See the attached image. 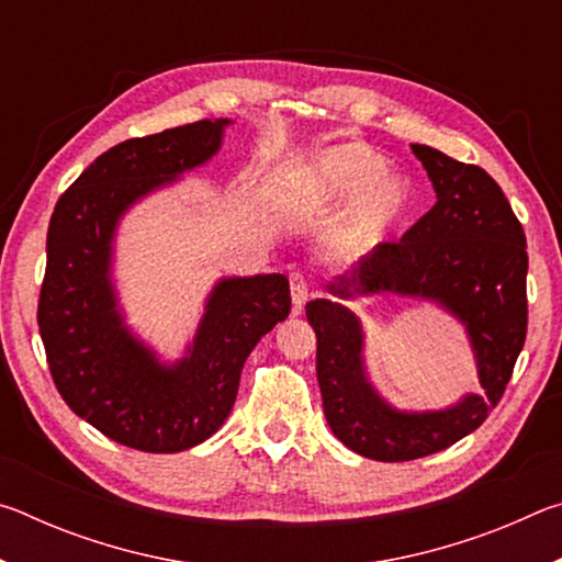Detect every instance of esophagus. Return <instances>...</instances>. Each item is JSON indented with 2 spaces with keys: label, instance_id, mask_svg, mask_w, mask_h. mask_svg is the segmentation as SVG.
Wrapping results in <instances>:
<instances>
[{
  "label": "esophagus",
  "instance_id": "34e87169",
  "mask_svg": "<svg viewBox=\"0 0 562 562\" xmlns=\"http://www.w3.org/2000/svg\"><path fill=\"white\" fill-rule=\"evenodd\" d=\"M310 292H312V288H310V282L304 280V274L302 272H292L290 274V294H292V304H294V310H302V304L310 300Z\"/></svg>",
  "mask_w": 562,
  "mask_h": 562
}]
</instances>
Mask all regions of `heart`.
<instances>
[{"instance_id":"obj_1","label":"heart","mask_w":562,"mask_h":562,"mask_svg":"<svg viewBox=\"0 0 562 562\" xmlns=\"http://www.w3.org/2000/svg\"><path fill=\"white\" fill-rule=\"evenodd\" d=\"M386 160L361 144L335 146L310 168L307 195L317 203H347L357 198L345 227L349 245H372L412 211L408 180L384 173Z\"/></svg>"}]
</instances>
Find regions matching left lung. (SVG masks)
<instances>
[{"label": "left lung", "instance_id": "left-lung-1", "mask_svg": "<svg viewBox=\"0 0 562 562\" xmlns=\"http://www.w3.org/2000/svg\"><path fill=\"white\" fill-rule=\"evenodd\" d=\"M412 150L431 178L436 205L402 240L379 243L329 290L339 297L394 292L439 302L465 325L486 396L469 394L443 412H396L367 382L359 319L331 300L304 307L317 335L329 429L347 449L389 463L443 451L479 429L506 392L528 329L526 233L501 186L483 168L436 148Z\"/></svg>", "mask_w": 562, "mask_h": 562}]
</instances>
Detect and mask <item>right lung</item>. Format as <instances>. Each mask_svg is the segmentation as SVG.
<instances>
[{
	"label": "right lung",
	"mask_w": 562,
	"mask_h": 562,
	"mask_svg": "<svg viewBox=\"0 0 562 562\" xmlns=\"http://www.w3.org/2000/svg\"><path fill=\"white\" fill-rule=\"evenodd\" d=\"M227 121H195L109 148L56 203L46 233L40 335L56 389L76 416L128 449L176 453L221 429L245 359L290 315L284 274L215 284L188 357L160 364L123 327L109 268L119 217L138 198L205 164Z\"/></svg>",
	"instance_id": "add662e5"
}]
</instances>
